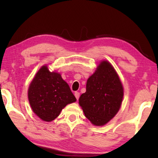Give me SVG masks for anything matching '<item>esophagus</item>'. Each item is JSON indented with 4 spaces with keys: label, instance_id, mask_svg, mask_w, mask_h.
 <instances>
[{
    "label": "esophagus",
    "instance_id": "34e87169",
    "mask_svg": "<svg viewBox=\"0 0 158 158\" xmlns=\"http://www.w3.org/2000/svg\"><path fill=\"white\" fill-rule=\"evenodd\" d=\"M74 96H75L77 100H78V99L79 98V96H80V93L79 92H75L74 93Z\"/></svg>",
    "mask_w": 158,
    "mask_h": 158
}]
</instances>
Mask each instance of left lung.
Wrapping results in <instances>:
<instances>
[{
	"mask_svg": "<svg viewBox=\"0 0 158 158\" xmlns=\"http://www.w3.org/2000/svg\"><path fill=\"white\" fill-rule=\"evenodd\" d=\"M123 98V89L118 76L107 61H102L87 81L86 91L79 103L85 117L93 125L108 123L118 111Z\"/></svg>",
	"mask_w": 158,
	"mask_h": 158,
	"instance_id": "1",
	"label": "left lung"
}]
</instances>
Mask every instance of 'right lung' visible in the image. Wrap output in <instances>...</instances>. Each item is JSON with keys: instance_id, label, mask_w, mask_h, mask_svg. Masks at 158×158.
<instances>
[{"instance_id": "add662e5", "label": "right lung", "mask_w": 158, "mask_h": 158, "mask_svg": "<svg viewBox=\"0 0 158 158\" xmlns=\"http://www.w3.org/2000/svg\"><path fill=\"white\" fill-rule=\"evenodd\" d=\"M28 95L34 113L47 122L56 118L67 105L76 101L60 74L51 73L46 65L42 67L31 83Z\"/></svg>"}]
</instances>
